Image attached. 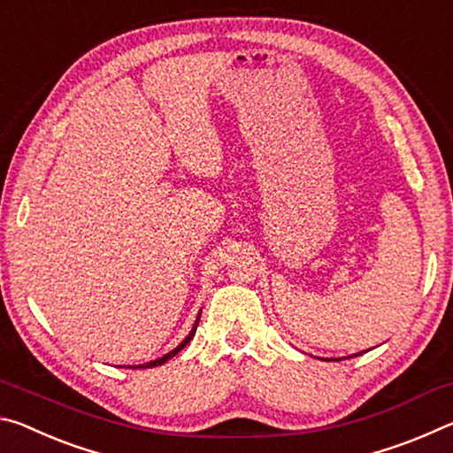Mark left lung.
<instances>
[{
    "label": "left lung",
    "mask_w": 453,
    "mask_h": 453,
    "mask_svg": "<svg viewBox=\"0 0 453 453\" xmlns=\"http://www.w3.org/2000/svg\"><path fill=\"white\" fill-rule=\"evenodd\" d=\"M354 356H362V354H354ZM354 356H351V357H354ZM337 359V357H335Z\"/></svg>",
    "instance_id": "8db88e82"
}]
</instances>
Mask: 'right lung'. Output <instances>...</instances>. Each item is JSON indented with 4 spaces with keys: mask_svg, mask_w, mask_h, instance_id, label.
Segmentation results:
<instances>
[{
    "mask_svg": "<svg viewBox=\"0 0 453 453\" xmlns=\"http://www.w3.org/2000/svg\"><path fill=\"white\" fill-rule=\"evenodd\" d=\"M199 316H202V311L197 313V318H196V324H194V327H191V332L186 335V340H183L178 348H173L172 351H167V354H165V356H162V357L153 359V362H148V364H140V365H127V367H135V370H137V367H156V365H164V364L167 362V359H172L175 354H180V351L188 346L191 337L196 335V329H197V324H199Z\"/></svg>",
    "mask_w": 453,
    "mask_h": 453,
    "instance_id": "obj_1",
    "label": "right lung"
}]
</instances>
